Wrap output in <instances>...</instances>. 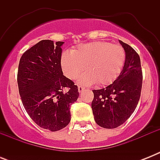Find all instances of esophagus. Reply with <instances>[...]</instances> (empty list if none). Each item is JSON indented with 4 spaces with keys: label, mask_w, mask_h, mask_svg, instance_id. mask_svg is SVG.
I'll return each mask as SVG.
<instances>
[{
    "label": "esophagus",
    "mask_w": 160,
    "mask_h": 160,
    "mask_svg": "<svg viewBox=\"0 0 160 160\" xmlns=\"http://www.w3.org/2000/svg\"><path fill=\"white\" fill-rule=\"evenodd\" d=\"M85 90V88L83 87V86H81V85H80V86H78V91H79V92H82L83 90Z\"/></svg>",
    "instance_id": "34e87169"
}]
</instances>
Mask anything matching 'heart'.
Wrapping results in <instances>:
<instances>
[{
	"label": "heart",
	"instance_id": "1",
	"mask_svg": "<svg viewBox=\"0 0 160 160\" xmlns=\"http://www.w3.org/2000/svg\"><path fill=\"white\" fill-rule=\"evenodd\" d=\"M126 59L124 47L106 41L80 45L72 51H64L60 65L65 75L75 80L82 72L79 82L84 85L96 83L107 85L116 80L121 73Z\"/></svg>",
	"mask_w": 160,
	"mask_h": 160
}]
</instances>
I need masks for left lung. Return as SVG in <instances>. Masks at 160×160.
I'll return each instance as SVG.
<instances>
[{
    "mask_svg": "<svg viewBox=\"0 0 160 160\" xmlns=\"http://www.w3.org/2000/svg\"><path fill=\"white\" fill-rule=\"evenodd\" d=\"M119 43L126 53L120 75L107 87L93 90L94 118L98 125L106 129L124 124L136 109L141 95L143 73L139 55L128 44L121 41Z\"/></svg>",
    "mask_w": 160,
    "mask_h": 160,
    "instance_id": "1",
    "label": "left lung"
}]
</instances>
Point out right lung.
Here are the masks:
<instances>
[{
    "mask_svg": "<svg viewBox=\"0 0 160 160\" xmlns=\"http://www.w3.org/2000/svg\"><path fill=\"white\" fill-rule=\"evenodd\" d=\"M64 42L39 41L21 57L17 83L21 101L31 119L41 128L57 131L70 121V106L79 97L77 85L63 75Z\"/></svg>",
    "mask_w": 160,
    "mask_h": 160,
    "instance_id": "right-lung-1",
    "label": "right lung"
}]
</instances>
